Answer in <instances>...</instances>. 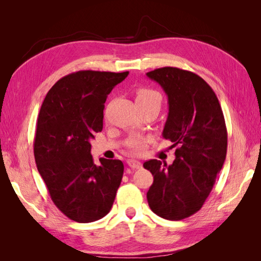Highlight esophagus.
<instances>
[{"mask_svg":"<svg viewBox=\"0 0 261 261\" xmlns=\"http://www.w3.org/2000/svg\"><path fill=\"white\" fill-rule=\"evenodd\" d=\"M127 164H128L129 168L136 169V170L141 169V167H143V165H141V163H140L139 161H135V160H128V161H127Z\"/></svg>","mask_w":261,"mask_h":261,"instance_id":"34e87169","label":"esophagus"}]
</instances>
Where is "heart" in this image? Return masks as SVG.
<instances>
[{
	"mask_svg": "<svg viewBox=\"0 0 261 261\" xmlns=\"http://www.w3.org/2000/svg\"><path fill=\"white\" fill-rule=\"evenodd\" d=\"M152 101H160L161 102V96L160 93L150 88H139L136 91V102L137 105L140 103H148V102ZM128 151L133 154H139L144 151L146 147V141L141 138H134L127 144Z\"/></svg>",
	"mask_w": 261,
	"mask_h": 261,
	"instance_id": "heart-1",
	"label": "heart"
}]
</instances>
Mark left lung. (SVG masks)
Returning <instances> with one entry per match:
<instances>
[{
	"label": "left lung",
	"instance_id": "8db88e82",
	"mask_svg": "<svg viewBox=\"0 0 261 261\" xmlns=\"http://www.w3.org/2000/svg\"><path fill=\"white\" fill-rule=\"evenodd\" d=\"M147 76L167 93L162 135L177 147L171 165L155 159L144 163L153 175L147 199L155 215L178 221L200 210L212 191L226 156L225 121L215 91L198 75L162 67Z\"/></svg>",
	"mask_w": 261,
	"mask_h": 261
}]
</instances>
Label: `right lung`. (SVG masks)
<instances>
[{
	"mask_svg": "<svg viewBox=\"0 0 261 261\" xmlns=\"http://www.w3.org/2000/svg\"><path fill=\"white\" fill-rule=\"evenodd\" d=\"M129 72L80 70L61 78L39 112L35 160L52 201L70 220L89 223L112 208L123 177L121 160L90 153V139L103 127L108 94Z\"/></svg>",
	"mask_w": 261,
	"mask_h": 261,
	"instance_id": "add662e5",
	"label": "right lung"
}]
</instances>
